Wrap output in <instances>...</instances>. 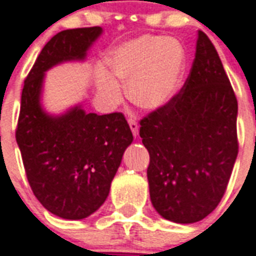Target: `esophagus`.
Returning a JSON list of instances; mask_svg holds the SVG:
<instances>
[{"label":"esophagus","instance_id":"1","mask_svg":"<svg viewBox=\"0 0 256 256\" xmlns=\"http://www.w3.org/2000/svg\"><path fill=\"white\" fill-rule=\"evenodd\" d=\"M128 124H130V128L134 136H138V128H140V124L136 120V118H128Z\"/></svg>","mask_w":256,"mask_h":256}]
</instances>
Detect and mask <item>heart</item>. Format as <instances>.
<instances>
[{"instance_id": "heart-1", "label": "heart", "mask_w": 256, "mask_h": 256, "mask_svg": "<svg viewBox=\"0 0 256 256\" xmlns=\"http://www.w3.org/2000/svg\"><path fill=\"white\" fill-rule=\"evenodd\" d=\"M112 77L128 84V98L142 108H160L176 92L183 69L184 52L172 38L140 37L120 45L108 60ZM98 88L104 100L118 104L122 90L108 74H100Z\"/></svg>"}]
</instances>
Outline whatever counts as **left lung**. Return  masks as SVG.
Here are the masks:
<instances>
[{
    "instance_id": "8db88e82",
    "label": "left lung",
    "mask_w": 256,
    "mask_h": 256,
    "mask_svg": "<svg viewBox=\"0 0 256 256\" xmlns=\"http://www.w3.org/2000/svg\"><path fill=\"white\" fill-rule=\"evenodd\" d=\"M238 100L210 38L198 32L183 88L140 120L150 198L164 219L194 223L226 192L238 156Z\"/></svg>"
}]
</instances>
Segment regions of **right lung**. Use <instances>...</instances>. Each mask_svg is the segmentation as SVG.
Masks as SVG:
<instances>
[{"mask_svg": "<svg viewBox=\"0 0 256 256\" xmlns=\"http://www.w3.org/2000/svg\"><path fill=\"white\" fill-rule=\"evenodd\" d=\"M100 26L60 32L26 76L16 140L26 178L46 210L64 219H84L106 200L132 132L122 112L98 116L74 108L50 116L40 104L44 73L69 60H82Z\"/></svg>", "mask_w": 256, "mask_h": 256, "instance_id": "obj_1", "label": "right lung"}]
</instances>
